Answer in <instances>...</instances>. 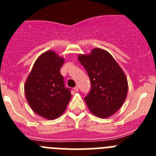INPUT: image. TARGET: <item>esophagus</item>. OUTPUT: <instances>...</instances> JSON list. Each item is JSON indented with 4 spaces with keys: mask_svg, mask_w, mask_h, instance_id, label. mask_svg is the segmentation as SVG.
Instances as JSON below:
<instances>
[{
    "mask_svg": "<svg viewBox=\"0 0 156 156\" xmlns=\"http://www.w3.org/2000/svg\"><path fill=\"white\" fill-rule=\"evenodd\" d=\"M74 91H75V92H78V86H75V87L74 88Z\"/></svg>",
    "mask_w": 156,
    "mask_h": 156,
    "instance_id": "esophagus-1",
    "label": "esophagus"
}]
</instances>
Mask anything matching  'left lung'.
Here are the masks:
<instances>
[{"label": "left lung", "mask_w": 156, "mask_h": 156, "mask_svg": "<svg viewBox=\"0 0 156 156\" xmlns=\"http://www.w3.org/2000/svg\"><path fill=\"white\" fill-rule=\"evenodd\" d=\"M91 82V90L85 97L89 111L97 117L108 118L120 109L128 92L125 73L113 56L101 48L79 55Z\"/></svg>", "instance_id": "8db88e82"}]
</instances>
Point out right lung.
<instances>
[{"mask_svg":"<svg viewBox=\"0 0 156 156\" xmlns=\"http://www.w3.org/2000/svg\"><path fill=\"white\" fill-rule=\"evenodd\" d=\"M63 63L64 59L53 51L44 52L35 61L24 86L31 109L46 119L59 118L71 97L60 74Z\"/></svg>","mask_w":156,"mask_h":156,"instance_id":"add662e5","label":"right lung"}]
</instances>
